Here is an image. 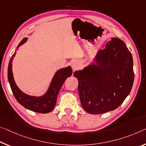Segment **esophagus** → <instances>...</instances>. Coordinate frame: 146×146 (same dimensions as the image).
<instances>
[{"instance_id": "obj_1", "label": "esophagus", "mask_w": 146, "mask_h": 146, "mask_svg": "<svg viewBox=\"0 0 146 146\" xmlns=\"http://www.w3.org/2000/svg\"><path fill=\"white\" fill-rule=\"evenodd\" d=\"M71 67H72V69L73 71L77 70V69L79 68V64L77 61H74L71 64Z\"/></svg>"}]
</instances>
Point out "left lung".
<instances>
[{
    "mask_svg": "<svg viewBox=\"0 0 146 146\" xmlns=\"http://www.w3.org/2000/svg\"><path fill=\"white\" fill-rule=\"evenodd\" d=\"M95 63L74 73L78 81V92L84 109L91 114L115 110L131 92L135 74L133 60L125 43L111 39L99 50Z\"/></svg>",
    "mask_w": 146,
    "mask_h": 146,
    "instance_id": "1",
    "label": "left lung"
}]
</instances>
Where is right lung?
Instances as JSON below:
<instances>
[{
    "label": "right lung",
    "mask_w": 146,
    "mask_h": 146,
    "mask_svg": "<svg viewBox=\"0 0 146 146\" xmlns=\"http://www.w3.org/2000/svg\"><path fill=\"white\" fill-rule=\"evenodd\" d=\"M27 40V38L23 39L17 48L23 45ZM16 51V50H15ZM16 52L13 53L11 56L10 62L8 64V78L10 83L11 91L13 92V96L19 103L27 109L31 110L34 112L38 113H48L53 110L54 106L56 105L57 96L58 92L60 90L62 86L63 85L66 78L70 77L72 75V69L70 66L68 68H65L58 71L55 73L54 77L52 78V81L50 84L49 88L44 96L41 97H34L30 96L23 93V92L18 88L17 85L13 79L12 73V60L14 58Z\"/></svg>",
    "instance_id": "1"
}]
</instances>
